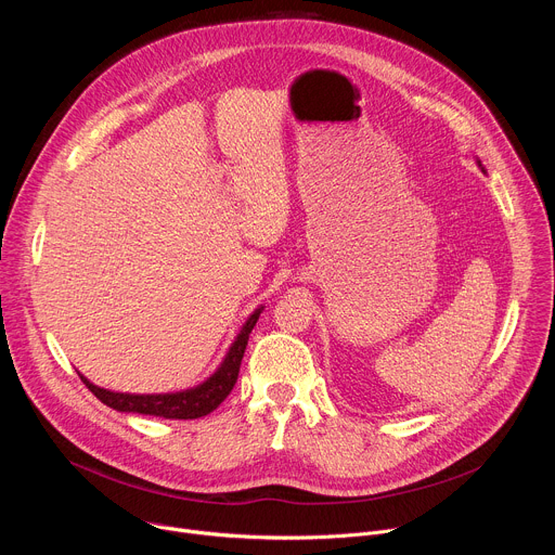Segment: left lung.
Returning <instances> with one entry per match:
<instances>
[{
  "label": "left lung",
  "mask_w": 555,
  "mask_h": 555,
  "mask_svg": "<svg viewBox=\"0 0 555 555\" xmlns=\"http://www.w3.org/2000/svg\"><path fill=\"white\" fill-rule=\"evenodd\" d=\"M477 165H479V167H481V171H483V173H486V167H483V165H481V160H477Z\"/></svg>",
  "instance_id": "8db88e82"
}]
</instances>
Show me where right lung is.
<instances>
[{"instance_id":"obj_1","label":"right lung","mask_w":555,"mask_h":555,"mask_svg":"<svg viewBox=\"0 0 555 555\" xmlns=\"http://www.w3.org/2000/svg\"><path fill=\"white\" fill-rule=\"evenodd\" d=\"M263 311V305H259L244 323L242 332L236 334L234 343L228 347L221 364L217 371L206 377L202 384L176 392H118L109 388H101L92 384L83 373H78L83 384L96 395V398L107 404L109 409L118 413H138V415H151V417H163V420H197L208 413H212L230 395L236 375H240L242 358L248 345V338L259 321Z\"/></svg>"}]
</instances>
